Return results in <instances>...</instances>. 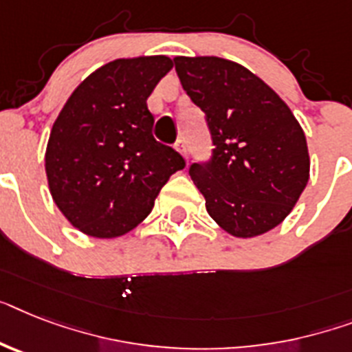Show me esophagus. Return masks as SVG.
<instances>
[{"label":"esophagus","mask_w":352,"mask_h":352,"mask_svg":"<svg viewBox=\"0 0 352 352\" xmlns=\"http://www.w3.org/2000/svg\"><path fill=\"white\" fill-rule=\"evenodd\" d=\"M176 151H178L179 155L182 156H187V145H185V138H178V142H176Z\"/></svg>","instance_id":"esophagus-1"}]
</instances>
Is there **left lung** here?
<instances>
[{
  "instance_id": "obj_1",
  "label": "left lung",
  "mask_w": 352,
  "mask_h": 352,
  "mask_svg": "<svg viewBox=\"0 0 352 352\" xmlns=\"http://www.w3.org/2000/svg\"><path fill=\"white\" fill-rule=\"evenodd\" d=\"M183 89L207 115L212 158L190 165L210 217L234 237L286 219L309 179L300 124L268 84L221 57H174Z\"/></svg>"
}]
</instances>
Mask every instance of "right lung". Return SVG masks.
Returning <instances> with one entry per match:
<instances>
[{"instance_id": "obj_1", "label": "right lung", "mask_w": 352, "mask_h": 352, "mask_svg": "<svg viewBox=\"0 0 352 352\" xmlns=\"http://www.w3.org/2000/svg\"><path fill=\"white\" fill-rule=\"evenodd\" d=\"M170 68L167 55L111 60L78 84L55 118L45 155L48 187L82 234L113 239L131 232L185 167L179 153L155 140L147 109Z\"/></svg>"}]
</instances>
